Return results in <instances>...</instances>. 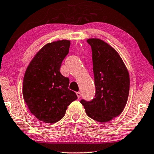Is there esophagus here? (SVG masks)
Segmentation results:
<instances>
[{
    "label": "esophagus",
    "mask_w": 154,
    "mask_h": 154,
    "mask_svg": "<svg viewBox=\"0 0 154 154\" xmlns=\"http://www.w3.org/2000/svg\"><path fill=\"white\" fill-rule=\"evenodd\" d=\"M76 94H77V97L79 99V98L81 97V93H80V92H77Z\"/></svg>",
    "instance_id": "esophagus-1"
}]
</instances>
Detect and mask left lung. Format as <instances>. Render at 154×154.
<instances>
[{
	"mask_svg": "<svg viewBox=\"0 0 154 154\" xmlns=\"http://www.w3.org/2000/svg\"><path fill=\"white\" fill-rule=\"evenodd\" d=\"M92 49L95 98L82 100L88 117L106 122L118 116L125 109L129 93L128 72L122 59L113 48L99 38H89Z\"/></svg>",
	"mask_w": 154,
	"mask_h": 154,
	"instance_id": "obj_1",
	"label": "left lung"
}]
</instances>
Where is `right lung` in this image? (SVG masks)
Wrapping results in <instances>:
<instances>
[{
	"label": "right lung",
	"mask_w": 154,
	"mask_h": 154,
	"mask_svg": "<svg viewBox=\"0 0 154 154\" xmlns=\"http://www.w3.org/2000/svg\"><path fill=\"white\" fill-rule=\"evenodd\" d=\"M70 45L68 40L48 43L34 56L25 73V102L31 113L45 123L62 119L68 106L77 99L76 93L68 89L69 79L60 72Z\"/></svg>",
	"instance_id": "add662e5"
}]
</instances>
